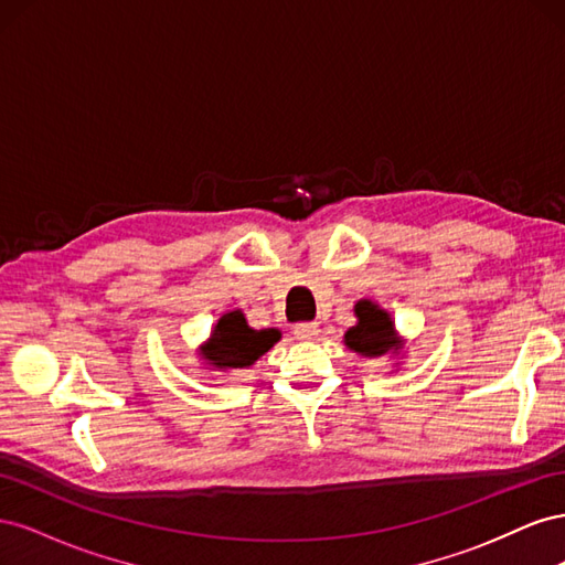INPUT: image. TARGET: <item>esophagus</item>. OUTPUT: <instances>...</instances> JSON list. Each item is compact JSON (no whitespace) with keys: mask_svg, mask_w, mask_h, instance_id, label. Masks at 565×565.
Here are the masks:
<instances>
[{"mask_svg":"<svg viewBox=\"0 0 565 565\" xmlns=\"http://www.w3.org/2000/svg\"><path fill=\"white\" fill-rule=\"evenodd\" d=\"M318 334V322H297L295 337L297 339H313Z\"/></svg>","mask_w":565,"mask_h":565,"instance_id":"esophagus-1","label":"esophagus"}]
</instances>
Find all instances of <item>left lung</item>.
<instances>
[{
    "label": "left lung",
    "instance_id": "left-lung-1",
    "mask_svg": "<svg viewBox=\"0 0 565 565\" xmlns=\"http://www.w3.org/2000/svg\"><path fill=\"white\" fill-rule=\"evenodd\" d=\"M358 324L347 332V347L355 353L363 355H382L388 349L396 347V334H393V322L388 313H384L380 306L372 301H358L355 303Z\"/></svg>",
    "mask_w": 565,
    "mask_h": 565
}]
</instances>
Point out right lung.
<instances>
[{
	"label": "right lung",
	"instance_id": "1",
	"mask_svg": "<svg viewBox=\"0 0 565 565\" xmlns=\"http://www.w3.org/2000/svg\"><path fill=\"white\" fill-rule=\"evenodd\" d=\"M278 330H252L241 311L226 313L204 344L202 353L212 367H247L276 344Z\"/></svg>",
	"mask_w": 565,
	"mask_h": 565
}]
</instances>
